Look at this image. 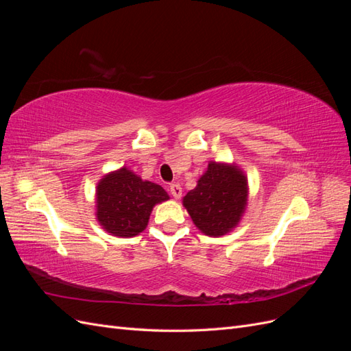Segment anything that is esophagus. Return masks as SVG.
<instances>
[{"label": "esophagus", "instance_id": "esophagus-1", "mask_svg": "<svg viewBox=\"0 0 351 351\" xmlns=\"http://www.w3.org/2000/svg\"><path fill=\"white\" fill-rule=\"evenodd\" d=\"M182 186H180L178 183H173V184H169V193H171L176 199H178L180 196H182Z\"/></svg>", "mask_w": 351, "mask_h": 351}]
</instances>
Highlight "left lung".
Segmentation results:
<instances>
[{
	"label": "left lung",
	"mask_w": 351,
	"mask_h": 351,
	"mask_svg": "<svg viewBox=\"0 0 351 351\" xmlns=\"http://www.w3.org/2000/svg\"><path fill=\"white\" fill-rule=\"evenodd\" d=\"M247 200V180L237 167L210 162L183 205L206 236H222L237 226Z\"/></svg>",
	"instance_id": "obj_1"
}]
</instances>
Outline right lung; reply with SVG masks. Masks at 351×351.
<instances>
[{"mask_svg": "<svg viewBox=\"0 0 351 351\" xmlns=\"http://www.w3.org/2000/svg\"><path fill=\"white\" fill-rule=\"evenodd\" d=\"M168 199L165 190L121 168L101 180L97 192V217L101 226L119 237L142 232L152 208Z\"/></svg>", "mask_w": 351, "mask_h": 351, "instance_id": "right-lung-1", "label": "right lung"}]
</instances>
